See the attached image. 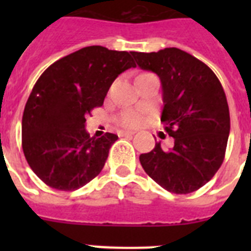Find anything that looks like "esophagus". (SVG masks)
I'll return each mask as SVG.
<instances>
[{
	"label": "esophagus",
	"instance_id": "esophagus-1",
	"mask_svg": "<svg viewBox=\"0 0 251 251\" xmlns=\"http://www.w3.org/2000/svg\"><path fill=\"white\" fill-rule=\"evenodd\" d=\"M120 137H131V135H134V131H120Z\"/></svg>",
	"mask_w": 251,
	"mask_h": 251
}]
</instances>
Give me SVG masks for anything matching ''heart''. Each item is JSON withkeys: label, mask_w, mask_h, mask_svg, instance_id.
I'll return each instance as SVG.
<instances>
[{"label": "heart", "mask_w": 251, "mask_h": 251, "mask_svg": "<svg viewBox=\"0 0 251 251\" xmlns=\"http://www.w3.org/2000/svg\"><path fill=\"white\" fill-rule=\"evenodd\" d=\"M143 121V114L137 110H124L117 117L118 125L124 127H135Z\"/></svg>", "instance_id": "b5f03b06"}]
</instances>
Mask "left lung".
I'll list each match as a JSON object with an SVG mask.
<instances>
[{"label": "left lung", "instance_id": "8db88e82", "mask_svg": "<svg viewBox=\"0 0 251 251\" xmlns=\"http://www.w3.org/2000/svg\"><path fill=\"white\" fill-rule=\"evenodd\" d=\"M138 66L161 80V122L173 146L139 156L145 172L165 190L189 194L206 185L226 156L230 118L226 92L215 73L178 48L131 52Z\"/></svg>", "mask_w": 251, "mask_h": 251}]
</instances>
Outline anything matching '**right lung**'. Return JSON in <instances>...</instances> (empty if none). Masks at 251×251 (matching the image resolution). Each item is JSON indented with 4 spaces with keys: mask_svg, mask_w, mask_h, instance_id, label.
Wrapping results in <instances>:
<instances>
[{
    "mask_svg": "<svg viewBox=\"0 0 251 251\" xmlns=\"http://www.w3.org/2000/svg\"><path fill=\"white\" fill-rule=\"evenodd\" d=\"M130 68H135L130 53L92 45L56 61L37 79L23 112L22 147L33 173L48 186L76 190L101 172L118 137H90L86 117Z\"/></svg>",
    "mask_w": 251,
    "mask_h": 251,
    "instance_id": "right-lung-1",
    "label": "right lung"
}]
</instances>
